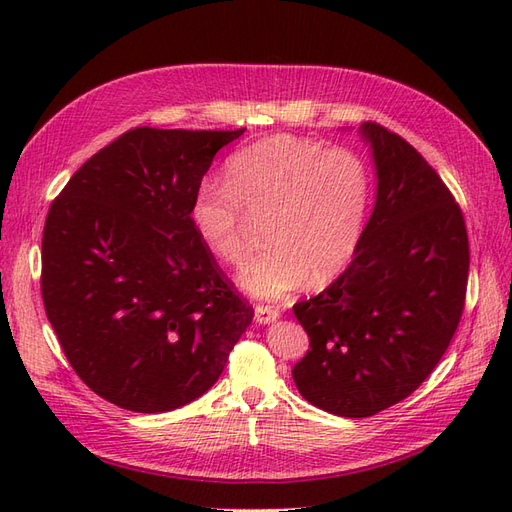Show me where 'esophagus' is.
<instances>
[{
  "mask_svg": "<svg viewBox=\"0 0 512 512\" xmlns=\"http://www.w3.org/2000/svg\"><path fill=\"white\" fill-rule=\"evenodd\" d=\"M280 318V309L273 305H256V322L258 324H271Z\"/></svg>",
  "mask_w": 512,
  "mask_h": 512,
  "instance_id": "esophagus-1",
  "label": "esophagus"
}]
</instances>
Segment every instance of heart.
I'll list each match as a JSON object with an SVG mask.
<instances>
[{
    "mask_svg": "<svg viewBox=\"0 0 512 512\" xmlns=\"http://www.w3.org/2000/svg\"><path fill=\"white\" fill-rule=\"evenodd\" d=\"M371 198L365 160L350 149H324L294 134H273L226 160V181L196 185L190 224L205 250L239 265L250 220H265V252L239 273L258 299H280L312 277L342 273L361 243Z\"/></svg>",
    "mask_w": 512,
    "mask_h": 512,
    "instance_id": "obj_1",
    "label": "heart"
}]
</instances>
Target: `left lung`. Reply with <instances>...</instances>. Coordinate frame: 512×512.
Listing matches in <instances>:
<instances>
[{"label":"left lung","mask_w":512,"mask_h":512,"mask_svg":"<svg viewBox=\"0 0 512 512\" xmlns=\"http://www.w3.org/2000/svg\"><path fill=\"white\" fill-rule=\"evenodd\" d=\"M374 149V213L346 271L292 312L309 350L299 393L337 416H374L421 386L466 305L470 243L455 196L406 138L365 121Z\"/></svg>","instance_id":"1"}]
</instances>
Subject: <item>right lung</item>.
<instances>
[{
    "label": "right lung",
    "mask_w": 512,
    "mask_h": 512,
    "mask_svg": "<svg viewBox=\"0 0 512 512\" xmlns=\"http://www.w3.org/2000/svg\"><path fill=\"white\" fill-rule=\"evenodd\" d=\"M243 130L132 128L51 203L46 318L76 376L123 410L168 412L207 393L254 318L190 224L196 185Z\"/></svg>",
    "instance_id": "right-lung-1"
}]
</instances>
